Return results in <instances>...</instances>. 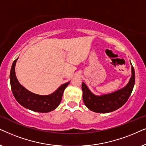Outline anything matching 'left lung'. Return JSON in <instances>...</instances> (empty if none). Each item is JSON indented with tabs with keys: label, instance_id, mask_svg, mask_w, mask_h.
<instances>
[{
	"label": "left lung",
	"instance_id": "1",
	"mask_svg": "<svg viewBox=\"0 0 146 146\" xmlns=\"http://www.w3.org/2000/svg\"><path fill=\"white\" fill-rule=\"evenodd\" d=\"M135 84V71L131 66V77L127 85L109 94L96 96L89 90L85 83H82L83 100L86 107L97 113L113 111L125 104L133 91Z\"/></svg>",
	"mask_w": 146,
	"mask_h": 146
}]
</instances>
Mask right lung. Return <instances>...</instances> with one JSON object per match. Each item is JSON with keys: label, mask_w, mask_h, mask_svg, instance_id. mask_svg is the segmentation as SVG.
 I'll use <instances>...</instances> for the list:
<instances>
[{"label": "right lung", "mask_w": 146, "mask_h": 146, "mask_svg": "<svg viewBox=\"0 0 146 146\" xmlns=\"http://www.w3.org/2000/svg\"><path fill=\"white\" fill-rule=\"evenodd\" d=\"M17 59L13 62L11 67L10 81L13 96L19 104L25 108L36 112L47 113L55 110L61 103L63 91L70 82L61 85L55 92L48 96H40L31 92L17 80L15 74V65Z\"/></svg>", "instance_id": "obj_1"}]
</instances>
